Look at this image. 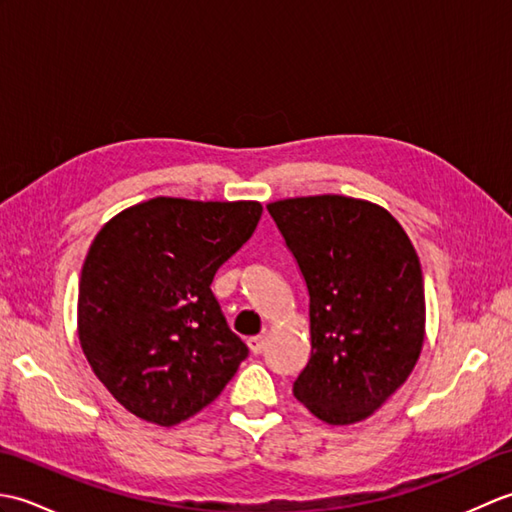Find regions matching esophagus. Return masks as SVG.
Masks as SVG:
<instances>
[{"label": "esophagus", "mask_w": 512, "mask_h": 512, "mask_svg": "<svg viewBox=\"0 0 512 512\" xmlns=\"http://www.w3.org/2000/svg\"><path fill=\"white\" fill-rule=\"evenodd\" d=\"M248 347H250V352H253V354H262L264 347H266V336H264V334L250 336V339H248Z\"/></svg>", "instance_id": "esophagus-1"}]
</instances>
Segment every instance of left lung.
I'll use <instances>...</instances> for the list:
<instances>
[{
  "mask_svg": "<svg viewBox=\"0 0 512 512\" xmlns=\"http://www.w3.org/2000/svg\"><path fill=\"white\" fill-rule=\"evenodd\" d=\"M310 295V361L292 394L328 424L365 420L405 383L424 341L420 259L380 206L345 198L266 206Z\"/></svg>",
  "mask_w": 512,
  "mask_h": 512,
  "instance_id": "left-lung-1",
  "label": "left lung"
}]
</instances>
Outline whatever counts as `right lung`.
Instances as JSON below:
<instances>
[{"mask_svg": "<svg viewBox=\"0 0 512 512\" xmlns=\"http://www.w3.org/2000/svg\"><path fill=\"white\" fill-rule=\"evenodd\" d=\"M259 217V202L154 198L94 237L79 281V341L134 416L162 427L195 416L248 356L211 284Z\"/></svg>", "mask_w": 512, "mask_h": 512, "instance_id": "1", "label": "right lung"}]
</instances>
